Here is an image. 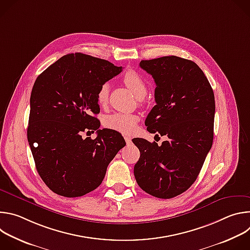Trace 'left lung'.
Here are the masks:
<instances>
[{
    "instance_id": "1",
    "label": "left lung",
    "mask_w": 250,
    "mask_h": 250,
    "mask_svg": "<svg viewBox=\"0 0 250 250\" xmlns=\"http://www.w3.org/2000/svg\"><path fill=\"white\" fill-rule=\"evenodd\" d=\"M121 71L108 60L71 53L35 80L27 139L41 178L55 194L75 198L97 189L121 149L123 136L99 131L94 117L103 86ZM85 128L96 133L84 137Z\"/></svg>"
}]
</instances>
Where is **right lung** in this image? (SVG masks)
Masks as SVG:
<instances>
[{"label":"right lung","mask_w":250,"mask_h":250,"mask_svg":"<svg viewBox=\"0 0 250 250\" xmlns=\"http://www.w3.org/2000/svg\"><path fill=\"white\" fill-rule=\"evenodd\" d=\"M139 66L156 85V104L146 125L162 137L142 148L133 173L145 192L171 199L193 185L211 147L215 97L204 72L191 60L163 56L142 60Z\"/></svg>","instance_id":"obj_1"}]
</instances>
